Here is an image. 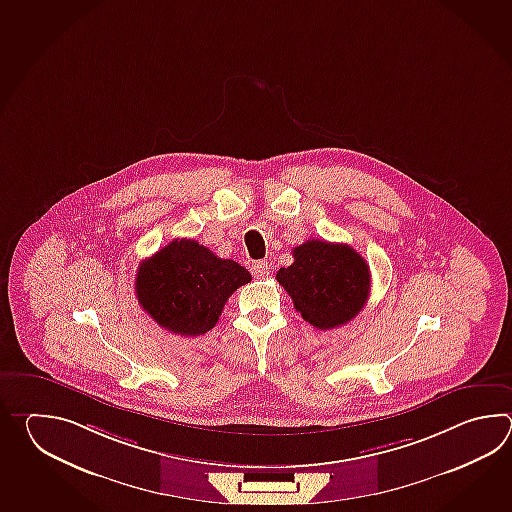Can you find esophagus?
<instances>
[{"mask_svg": "<svg viewBox=\"0 0 512 512\" xmlns=\"http://www.w3.org/2000/svg\"><path fill=\"white\" fill-rule=\"evenodd\" d=\"M271 269L272 267L269 261L261 260L252 263V274H254L256 278H260V280H265V278L271 274Z\"/></svg>", "mask_w": 512, "mask_h": 512, "instance_id": "34e87169", "label": "esophagus"}]
</instances>
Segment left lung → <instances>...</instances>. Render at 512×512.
Returning a JSON list of instances; mask_svg holds the SVG:
<instances>
[{"instance_id": "left-lung-1", "label": "left lung", "mask_w": 512, "mask_h": 512, "mask_svg": "<svg viewBox=\"0 0 512 512\" xmlns=\"http://www.w3.org/2000/svg\"><path fill=\"white\" fill-rule=\"evenodd\" d=\"M293 265L276 280L293 298L294 309L316 329H333L359 315L370 296V267L344 243L307 240L293 249Z\"/></svg>"}]
</instances>
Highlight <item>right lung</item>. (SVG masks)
<instances>
[{
	"label": "right lung",
	"mask_w": 512,
	"mask_h": 512,
	"mask_svg": "<svg viewBox=\"0 0 512 512\" xmlns=\"http://www.w3.org/2000/svg\"><path fill=\"white\" fill-rule=\"evenodd\" d=\"M251 280L240 263L221 260L197 241L174 240L139 265L135 293L159 326L199 337L218 324L230 294Z\"/></svg>",
	"instance_id": "right-lung-1"
}]
</instances>
